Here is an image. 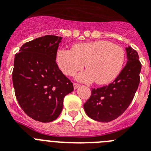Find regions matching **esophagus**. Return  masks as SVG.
I'll return each instance as SVG.
<instances>
[{
	"mask_svg": "<svg viewBox=\"0 0 151 151\" xmlns=\"http://www.w3.org/2000/svg\"><path fill=\"white\" fill-rule=\"evenodd\" d=\"M73 86H74L75 89H76V88H78V87H79L80 84L77 83V82H74V83H73Z\"/></svg>",
	"mask_w": 151,
	"mask_h": 151,
	"instance_id": "34e87169",
	"label": "esophagus"
}]
</instances>
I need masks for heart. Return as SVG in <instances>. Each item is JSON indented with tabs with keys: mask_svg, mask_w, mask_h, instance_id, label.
<instances>
[{
	"mask_svg": "<svg viewBox=\"0 0 151 151\" xmlns=\"http://www.w3.org/2000/svg\"><path fill=\"white\" fill-rule=\"evenodd\" d=\"M56 59L61 71L68 76H74L85 66L88 70L79 75L84 82L105 85L113 82L122 71L125 60L122 47L108 41L78 43L72 50L60 49Z\"/></svg>",
	"mask_w": 151,
	"mask_h": 151,
	"instance_id": "obj_1",
	"label": "heart"
}]
</instances>
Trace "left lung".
Wrapping results in <instances>:
<instances>
[{
    "mask_svg": "<svg viewBox=\"0 0 151 151\" xmlns=\"http://www.w3.org/2000/svg\"><path fill=\"white\" fill-rule=\"evenodd\" d=\"M128 61L117 78L108 85L91 89L84 104L90 118L106 122L116 119L127 110L140 82L141 63L138 54L131 47L126 48Z\"/></svg>",
    "mask_w": 151,
    "mask_h": 151,
    "instance_id": "obj_1",
    "label": "left lung"
}]
</instances>
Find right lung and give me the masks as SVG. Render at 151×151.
Returning <instances> with one entry per match:
<instances>
[{
	"mask_svg": "<svg viewBox=\"0 0 151 151\" xmlns=\"http://www.w3.org/2000/svg\"><path fill=\"white\" fill-rule=\"evenodd\" d=\"M62 38L45 35L24 44L16 54L12 78L22 110L36 121L50 122L59 116L73 82L56 62Z\"/></svg>",
	"mask_w": 151,
	"mask_h": 151,
	"instance_id": "1",
	"label": "right lung"
}]
</instances>
